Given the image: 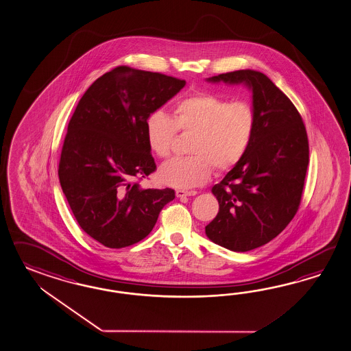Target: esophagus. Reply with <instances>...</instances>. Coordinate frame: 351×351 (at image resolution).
Segmentation results:
<instances>
[{"instance_id":"obj_1","label":"esophagus","mask_w":351,"mask_h":351,"mask_svg":"<svg viewBox=\"0 0 351 351\" xmlns=\"http://www.w3.org/2000/svg\"><path fill=\"white\" fill-rule=\"evenodd\" d=\"M193 195H197V191L195 190H176V197H193Z\"/></svg>"}]
</instances>
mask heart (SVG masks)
I'll return each mask as SVG.
<instances>
[{
  "instance_id": "obj_1",
  "label": "heart",
  "mask_w": 351,
  "mask_h": 351,
  "mask_svg": "<svg viewBox=\"0 0 351 351\" xmlns=\"http://www.w3.org/2000/svg\"><path fill=\"white\" fill-rule=\"evenodd\" d=\"M254 108L243 100L230 101L219 95L197 93L181 99L172 108L171 118L156 110L145 118V141L157 157L171 154L180 133H193L188 151L163 163L160 179L178 189L206 184L213 169L226 172L237 166L251 145L255 130Z\"/></svg>"
}]
</instances>
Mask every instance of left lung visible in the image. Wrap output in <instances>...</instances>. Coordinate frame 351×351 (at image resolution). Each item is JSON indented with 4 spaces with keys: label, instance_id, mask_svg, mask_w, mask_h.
<instances>
[{
    "label": "left lung",
    "instance_id": "obj_1",
    "mask_svg": "<svg viewBox=\"0 0 351 351\" xmlns=\"http://www.w3.org/2000/svg\"><path fill=\"white\" fill-rule=\"evenodd\" d=\"M252 88L255 130L241 162L212 189L219 212L206 227L236 252L275 239L298 212L309 162L307 130L289 97L264 73L239 69L209 78Z\"/></svg>",
    "mask_w": 351,
    "mask_h": 351
}]
</instances>
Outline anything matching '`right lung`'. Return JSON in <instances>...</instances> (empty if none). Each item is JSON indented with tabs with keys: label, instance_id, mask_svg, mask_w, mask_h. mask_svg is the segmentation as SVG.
<instances>
[{
	"label": "right lung",
	"instance_id": "1",
	"mask_svg": "<svg viewBox=\"0 0 351 351\" xmlns=\"http://www.w3.org/2000/svg\"><path fill=\"white\" fill-rule=\"evenodd\" d=\"M185 80L118 66L87 88L69 120L58 176L80 227L104 246L123 248L154 230L170 188L142 189L156 171L145 121Z\"/></svg>",
	"mask_w": 351,
	"mask_h": 351
}]
</instances>
